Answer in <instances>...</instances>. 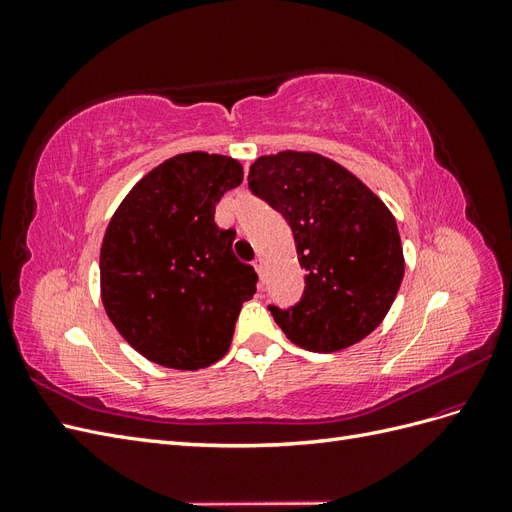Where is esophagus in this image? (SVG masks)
<instances>
[{
  "label": "esophagus",
  "instance_id": "esophagus-1",
  "mask_svg": "<svg viewBox=\"0 0 512 512\" xmlns=\"http://www.w3.org/2000/svg\"><path fill=\"white\" fill-rule=\"evenodd\" d=\"M254 269H256V273H258V277H260V282L265 280V260H262V258L254 260Z\"/></svg>",
  "mask_w": 512,
  "mask_h": 512
}]
</instances>
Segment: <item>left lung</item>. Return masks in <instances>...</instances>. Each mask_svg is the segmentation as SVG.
I'll return each mask as SVG.
<instances>
[{"mask_svg": "<svg viewBox=\"0 0 512 512\" xmlns=\"http://www.w3.org/2000/svg\"><path fill=\"white\" fill-rule=\"evenodd\" d=\"M247 183L288 222L305 290L271 314L292 344L337 352L361 342L389 314L404 280L393 213L350 170L320 153L280 151L250 166Z\"/></svg>", "mask_w": 512, "mask_h": 512, "instance_id": "obj_1", "label": "left lung"}]
</instances>
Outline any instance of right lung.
Returning a JSON list of instances; mask_svg holds the SVG:
<instances>
[{
	"instance_id": "obj_1",
	"label": "right lung",
	"mask_w": 512,
	"mask_h": 512,
	"mask_svg": "<svg viewBox=\"0 0 512 512\" xmlns=\"http://www.w3.org/2000/svg\"><path fill=\"white\" fill-rule=\"evenodd\" d=\"M243 166L218 153H179L121 200L100 250V290L121 337L151 363L200 369L228 352L254 267L232 252L235 230L213 222Z\"/></svg>"
}]
</instances>
